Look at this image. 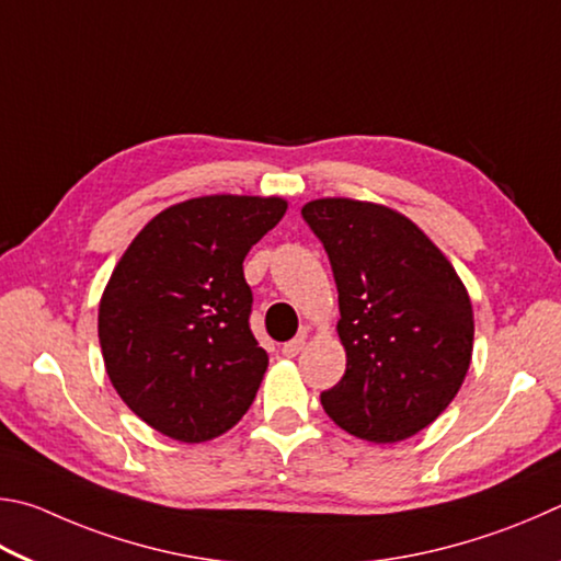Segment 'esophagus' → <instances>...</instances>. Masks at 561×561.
I'll return each mask as SVG.
<instances>
[{
    "instance_id": "esophagus-1",
    "label": "esophagus",
    "mask_w": 561,
    "mask_h": 561,
    "mask_svg": "<svg viewBox=\"0 0 561 561\" xmlns=\"http://www.w3.org/2000/svg\"><path fill=\"white\" fill-rule=\"evenodd\" d=\"M302 347H306V340L302 337H296V340H290V342H286V345H283V355L286 357H296V355H300L302 352Z\"/></svg>"
}]
</instances>
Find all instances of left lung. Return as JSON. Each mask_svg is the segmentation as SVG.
Listing matches in <instances>:
<instances>
[{"mask_svg": "<svg viewBox=\"0 0 561 561\" xmlns=\"http://www.w3.org/2000/svg\"><path fill=\"white\" fill-rule=\"evenodd\" d=\"M337 283L347 369L325 414L371 444L416 436L456 399L473 357V306L444 251L385 204L325 196L302 206Z\"/></svg>", "mask_w": 561, "mask_h": 561, "instance_id": "8db88e82", "label": "left lung"}]
</instances>
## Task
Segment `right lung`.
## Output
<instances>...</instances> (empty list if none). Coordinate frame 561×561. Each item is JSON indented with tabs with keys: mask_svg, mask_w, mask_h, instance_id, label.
<instances>
[{
	"mask_svg": "<svg viewBox=\"0 0 561 561\" xmlns=\"http://www.w3.org/2000/svg\"><path fill=\"white\" fill-rule=\"evenodd\" d=\"M286 209L283 196H194L152 216L121 255L98 340L111 385L147 426L204 444L253 404L268 355L249 328L243 259Z\"/></svg>",
	"mask_w": 561,
	"mask_h": 561,
	"instance_id": "add662e5",
	"label": "right lung"
}]
</instances>
